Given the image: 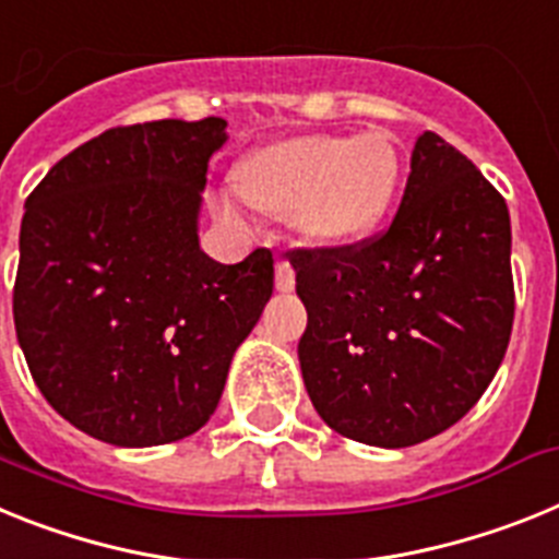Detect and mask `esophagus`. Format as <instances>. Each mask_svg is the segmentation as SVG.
<instances>
[{
    "label": "esophagus",
    "mask_w": 559,
    "mask_h": 559,
    "mask_svg": "<svg viewBox=\"0 0 559 559\" xmlns=\"http://www.w3.org/2000/svg\"><path fill=\"white\" fill-rule=\"evenodd\" d=\"M275 286H278V293H293L295 289V270L289 261H275Z\"/></svg>",
    "instance_id": "34e87169"
}]
</instances>
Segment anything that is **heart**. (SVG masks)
<instances>
[{
	"mask_svg": "<svg viewBox=\"0 0 559 559\" xmlns=\"http://www.w3.org/2000/svg\"><path fill=\"white\" fill-rule=\"evenodd\" d=\"M402 152L391 134H295L236 163L233 191L318 247H352L380 230L402 186Z\"/></svg>",
	"mask_w": 559,
	"mask_h": 559,
	"instance_id": "obj_1",
	"label": "heart"
}]
</instances>
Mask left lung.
<instances>
[{
    "mask_svg": "<svg viewBox=\"0 0 559 559\" xmlns=\"http://www.w3.org/2000/svg\"><path fill=\"white\" fill-rule=\"evenodd\" d=\"M507 202L425 132L380 239L293 250L300 373L320 419L371 448L439 436L481 400L514 318Z\"/></svg>",
    "mask_w": 559,
    "mask_h": 559,
    "instance_id": "obj_1",
    "label": "left lung"
}]
</instances>
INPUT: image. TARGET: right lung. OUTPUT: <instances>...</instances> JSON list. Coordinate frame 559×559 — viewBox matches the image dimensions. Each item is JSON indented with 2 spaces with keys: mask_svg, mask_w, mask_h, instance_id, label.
Segmentation results:
<instances>
[{
  "mask_svg": "<svg viewBox=\"0 0 559 559\" xmlns=\"http://www.w3.org/2000/svg\"><path fill=\"white\" fill-rule=\"evenodd\" d=\"M227 120L120 126L52 165L24 202L16 337L45 400L118 448L197 433L273 295V252L199 247Z\"/></svg>",
  "mask_w": 559,
  "mask_h": 559,
  "instance_id": "obj_1",
  "label": "right lung"
}]
</instances>
